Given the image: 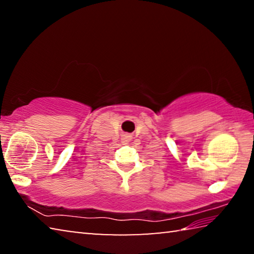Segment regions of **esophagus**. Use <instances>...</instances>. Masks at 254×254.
<instances>
[{
	"instance_id": "1",
	"label": "esophagus",
	"mask_w": 254,
	"mask_h": 254,
	"mask_svg": "<svg viewBox=\"0 0 254 254\" xmlns=\"http://www.w3.org/2000/svg\"><path fill=\"white\" fill-rule=\"evenodd\" d=\"M130 141H131V135L126 134V135L122 136V143L123 144H127L128 142H130Z\"/></svg>"
}]
</instances>
